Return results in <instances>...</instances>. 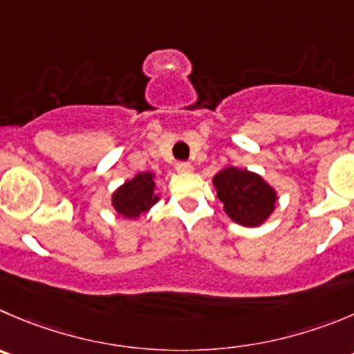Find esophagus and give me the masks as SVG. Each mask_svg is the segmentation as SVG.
Wrapping results in <instances>:
<instances>
[{"label":"esophagus","mask_w":354,"mask_h":354,"mask_svg":"<svg viewBox=\"0 0 354 354\" xmlns=\"http://www.w3.org/2000/svg\"><path fill=\"white\" fill-rule=\"evenodd\" d=\"M175 168H177V171H180V174H189V171L193 170V165L187 163V161H179V163L175 165Z\"/></svg>","instance_id":"esophagus-1"}]
</instances>
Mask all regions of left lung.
<instances>
[{
    "label": "left lung",
    "instance_id": "left-lung-1",
    "mask_svg": "<svg viewBox=\"0 0 354 354\" xmlns=\"http://www.w3.org/2000/svg\"><path fill=\"white\" fill-rule=\"evenodd\" d=\"M217 198L224 203V212L236 224L257 227L276 207V191L261 175L247 168L225 167L214 177Z\"/></svg>",
    "mask_w": 354,
    "mask_h": 354
}]
</instances>
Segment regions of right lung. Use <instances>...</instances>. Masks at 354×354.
Instances as JSON below:
<instances>
[{
    "label": "right lung",
    "mask_w": 354,
    "mask_h": 354,
    "mask_svg": "<svg viewBox=\"0 0 354 354\" xmlns=\"http://www.w3.org/2000/svg\"><path fill=\"white\" fill-rule=\"evenodd\" d=\"M154 174L140 171L113 193L114 210L124 218H137L149 210L160 196L154 193Z\"/></svg>",
    "instance_id": "right-lung-1"
}]
</instances>
